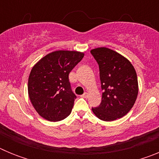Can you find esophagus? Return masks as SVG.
Here are the masks:
<instances>
[{
    "label": "esophagus",
    "mask_w": 159,
    "mask_h": 159,
    "mask_svg": "<svg viewBox=\"0 0 159 159\" xmlns=\"http://www.w3.org/2000/svg\"><path fill=\"white\" fill-rule=\"evenodd\" d=\"M88 94L87 93V92H85V93L83 94V95H81V97H82V98H85V99H86V98H88Z\"/></svg>",
    "instance_id": "1"
}]
</instances>
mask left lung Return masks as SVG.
Wrapping results in <instances>:
<instances>
[{
	"mask_svg": "<svg viewBox=\"0 0 159 159\" xmlns=\"http://www.w3.org/2000/svg\"><path fill=\"white\" fill-rule=\"evenodd\" d=\"M99 64L102 101L92 111L101 120L114 121L126 116L137 99L139 86L134 67L127 59L107 48L92 49Z\"/></svg>",
	"mask_w": 159,
	"mask_h": 159,
	"instance_id": "left-lung-1",
	"label": "left lung"
}]
</instances>
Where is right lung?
I'll list each match as a JSON object with an SVG mask.
<instances>
[{"label": "right lung", "instance_id": "1", "mask_svg": "<svg viewBox=\"0 0 159 159\" xmlns=\"http://www.w3.org/2000/svg\"><path fill=\"white\" fill-rule=\"evenodd\" d=\"M84 56L76 51H56L33 66L28 83L29 99L43 119L57 122L71 114L76 95L71 91L68 75Z\"/></svg>", "mask_w": 159, "mask_h": 159}]
</instances>
